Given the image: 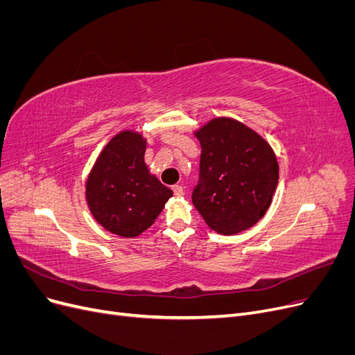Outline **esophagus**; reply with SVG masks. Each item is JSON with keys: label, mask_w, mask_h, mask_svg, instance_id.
Listing matches in <instances>:
<instances>
[{"label": "esophagus", "mask_w": 355, "mask_h": 355, "mask_svg": "<svg viewBox=\"0 0 355 355\" xmlns=\"http://www.w3.org/2000/svg\"><path fill=\"white\" fill-rule=\"evenodd\" d=\"M171 189H173V194H175V196H184V187L175 185Z\"/></svg>", "instance_id": "obj_1"}]
</instances>
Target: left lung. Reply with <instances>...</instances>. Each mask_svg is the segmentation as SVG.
Here are the masks:
<instances>
[{"label": "left lung", "mask_w": 355, "mask_h": 355, "mask_svg": "<svg viewBox=\"0 0 355 355\" xmlns=\"http://www.w3.org/2000/svg\"><path fill=\"white\" fill-rule=\"evenodd\" d=\"M200 175L192 202L209 227L237 234L262 219L278 184V163L266 141L232 118H214L196 133Z\"/></svg>", "instance_id": "obj_1"}]
</instances>
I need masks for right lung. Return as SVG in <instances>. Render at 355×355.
I'll return each mask as SVG.
<instances>
[{"instance_id": "right-lung-1", "label": "right lung", "mask_w": 355, "mask_h": 355, "mask_svg": "<svg viewBox=\"0 0 355 355\" xmlns=\"http://www.w3.org/2000/svg\"><path fill=\"white\" fill-rule=\"evenodd\" d=\"M145 149L146 142L139 133H118L103 148L85 185L94 219L120 237L132 239L148 230L173 196L149 175Z\"/></svg>"}]
</instances>
